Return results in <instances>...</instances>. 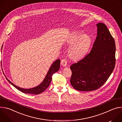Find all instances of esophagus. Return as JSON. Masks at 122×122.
Returning a JSON list of instances; mask_svg holds the SVG:
<instances>
[{
    "instance_id": "obj_1",
    "label": "esophagus",
    "mask_w": 122,
    "mask_h": 122,
    "mask_svg": "<svg viewBox=\"0 0 122 122\" xmlns=\"http://www.w3.org/2000/svg\"><path fill=\"white\" fill-rule=\"evenodd\" d=\"M67 60L66 59H62L61 60V65L62 66H66L67 65Z\"/></svg>"
}]
</instances>
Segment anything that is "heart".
Here are the masks:
<instances>
[{"mask_svg": "<svg viewBox=\"0 0 122 122\" xmlns=\"http://www.w3.org/2000/svg\"><path fill=\"white\" fill-rule=\"evenodd\" d=\"M67 42L72 45L68 51L69 57L74 60H78L83 58L88 51L91 40L88 36L82 35L81 31H77L72 33Z\"/></svg>", "mask_w": 122, "mask_h": 122, "instance_id": "obj_1", "label": "heart"}]
</instances>
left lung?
<instances>
[{"label": "left lung", "instance_id": "8db88e82", "mask_svg": "<svg viewBox=\"0 0 122 122\" xmlns=\"http://www.w3.org/2000/svg\"><path fill=\"white\" fill-rule=\"evenodd\" d=\"M97 26V36L90 53L70 67L71 83L78 91L98 89L107 81L115 67L114 40L105 24L99 23Z\"/></svg>", "mask_w": 122, "mask_h": 122}]
</instances>
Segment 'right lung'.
<instances>
[{
  "label": "right lung",
  "instance_id": "obj_1",
  "mask_svg": "<svg viewBox=\"0 0 122 122\" xmlns=\"http://www.w3.org/2000/svg\"><path fill=\"white\" fill-rule=\"evenodd\" d=\"M60 60L57 59L56 61H55L53 64L51 65L50 67L47 74L44 78L43 81L38 86L30 89H24L19 87L15 85L12 82H11L10 80H9L6 77V79L14 87H15L17 89L20 91L21 92L26 93V94H31L34 95H38L41 94L44 92L49 86L50 83L51 81V77L52 75L55 73L57 72L60 68Z\"/></svg>",
  "mask_w": 122,
  "mask_h": 122
}]
</instances>
